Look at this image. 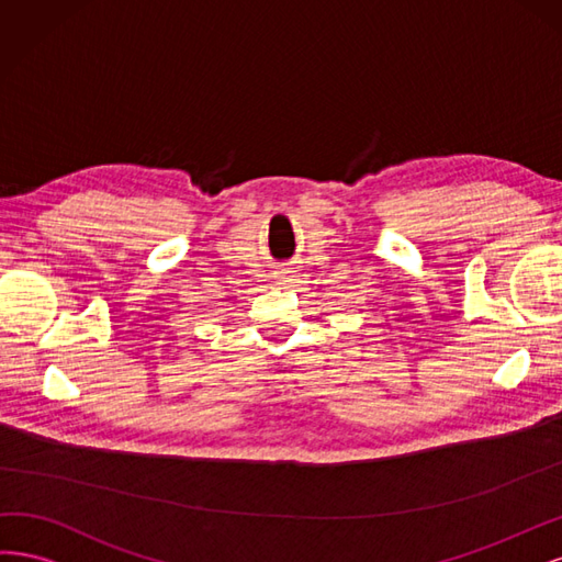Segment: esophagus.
<instances>
[{
	"mask_svg": "<svg viewBox=\"0 0 562 562\" xmlns=\"http://www.w3.org/2000/svg\"><path fill=\"white\" fill-rule=\"evenodd\" d=\"M286 273H289V270H286Z\"/></svg>",
	"mask_w": 562,
	"mask_h": 562,
	"instance_id": "34e87169",
	"label": "esophagus"
}]
</instances>
